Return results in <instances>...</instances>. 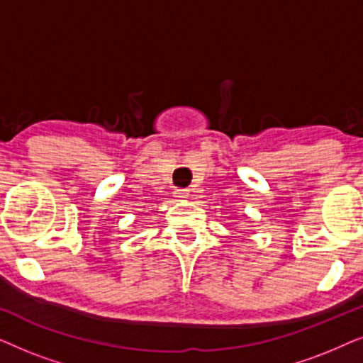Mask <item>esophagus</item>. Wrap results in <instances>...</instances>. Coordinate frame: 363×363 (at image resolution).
<instances>
[{
    "label": "esophagus",
    "mask_w": 363,
    "mask_h": 363,
    "mask_svg": "<svg viewBox=\"0 0 363 363\" xmlns=\"http://www.w3.org/2000/svg\"><path fill=\"white\" fill-rule=\"evenodd\" d=\"M173 195H175L177 200L185 201L186 198L190 196V190H175V191H173Z\"/></svg>",
    "instance_id": "1"
}]
</instances>
